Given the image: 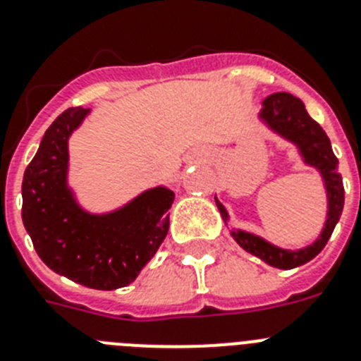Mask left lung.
<instances>
[{
  "mask_svg": "<svg viewBox=\"0 0 361 361\" xmlns=\"http://www.w3.org/2000/svg\"><path fill=\"white\" fill-rule=\"evenodd\" d=\"M257 121L268 132H271L286 143L293 145L298 156L301 157L302 165L310 166L319 174L326 196L325 224L310 244L288 250V247H281L274 242L266 240L264 237L255 235V233L240 229V227H233L226 205L218 200V196H214V202H216L224 224L229 227L231 237L237 240L242 250L259 257L260 260H264L266 264L274 266V268H298V266L307 264L308 260L314 259L325 247L330 235L334 231L336 224L340 222L345 204L343 180H341V174L338 171L340 161L332 152L330 139L326 137L325 130L308 115V111L305 110V104L298 97L290 95V93H274V95L266 97L264 101L260 102Z\"/></svg>",
  "mask_w": 361,
  "mask_h": 361,
  "instance_id": "obj_1",
  "label": "left lung"
}]
</instances>
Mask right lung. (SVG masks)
<instances>
[{
	"label": "right lung",
	"mask_w": 361,
	"mask_h": 361,
	"mask_svg": "<svg viewBox=\"0 0 361 361\" xmlns=\"http://www.w3.org/2000/svg\"><path fill=\"white\" fill-rule=\"evenodd\" d=\"M90 108H69L42 137L21 183V218L36 253L54 274L93 290L134 283L169 233L171 187L145 189L119 207L95 213L69 183V139Z\"/></svg>",
	"instance_id": "obj_1"
}]
</instances>
